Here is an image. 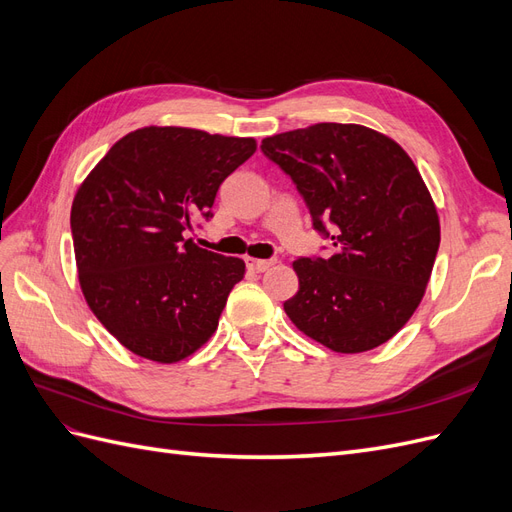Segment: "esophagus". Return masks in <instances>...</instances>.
I'll use <instances>...</instances> for the list:
<instances>
[{
	"mask_svg": "<svg viewBox=\"0 0 512 512\" xmlns=\"http://www.w3.org/2000/svg\"><path fill=\"white\" fill-rule=\"evenodd\" d=\"M245 265H247V269L254 271V273H262V271H267L269 267H273L275 260H273V258H271V260H265V258H252V256H247V258H245Z\"/></svg>",
	"mask_w": 512,
	"mask_h": 512,
	"instance_id": "obj_1",
	"label": "esophagus"
}]
</instances>
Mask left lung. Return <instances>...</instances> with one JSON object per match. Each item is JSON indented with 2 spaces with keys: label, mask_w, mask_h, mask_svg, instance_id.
I'll use <instances>...</instances> for the list:
<instances>
[{
  "label": "left lung",
  "mask_w": 512,
  "mask_h": 512,
  "mask_svg": "<svg viewBox=\"0 0 512 512\" xmlns=\"http://www.w3.org/2000/svg\"><path fill=\"white\" fill-rule=\"evenodd\" d=\"M262 153L297 185L331 258H299L294 327L333 352L382 346L425 297L440 245L427 185L393 138L359 123H316L267 136Z\"/></svg>",
  "instance_id": "1"
}]
</instances>
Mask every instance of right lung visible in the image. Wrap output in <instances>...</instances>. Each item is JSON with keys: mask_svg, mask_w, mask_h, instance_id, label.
Returning <instances> with one entry per match:
<instances>
[{"mask_svg": "<svg viewBox=\"0 0 512 512\" xmlns=\"http://www.w3.org/2000/svg\"><path fill=\"white\" fill-rule=\"evenodd\" d=\"M254 151V138L147 126L119 138L79 185L70 211L79 284L130 352L177 363L218 329L245 262L183 232L209 218L222 181Z\"/></svg>", "mask_w": 512, "mask_h": 512, "instance_id": "right-lung-1", "label": "right lung"}]
</instances>
